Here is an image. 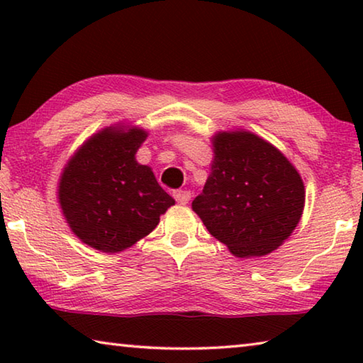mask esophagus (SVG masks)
<instances>
[{
  "instance_id": "1",
  "label": "esophagus",
  "mask_w": 363,
  "mask_h": 363,
  "mask_svg": "<svg viewBox=\"0 0 363 363\" xmlns=\"http://www.w3.org/2000/svg\"><path fill=\"white\" fill-rule=\"evenodd\" d=\"M173 196L176 199L177 203L186 205V203H189V200H190V192H189V190H174Z\"/></svg>"
}]
</instances>
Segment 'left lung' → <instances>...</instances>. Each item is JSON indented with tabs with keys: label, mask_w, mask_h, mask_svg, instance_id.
Instances as JSON below:
<instances>
[{
	"label": "left lung",
	"mask_w": 363,
	"mask_h": 363,
	"mask_svg": "<svg viewBox=\"0 0 363 363\" xmlns=\"http://www.w3.org/2000/svg\"><path fill=\"white\" fill-rule=\"evenodd\" d=\"M214 158L192 210L237 257L277 250L304 210V184L279 149L250 131L213 138Z\"/></svg>",
	"instance_id": "obj_1"
}]
</instances>
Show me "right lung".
<instances>
[{"label": "right lung", "instance_id": "right-lung-1", "mask_svg": "<svg viewBox=\"0 0 363 363\" xmlns=\"http://www.w3.org/2000/svg\"><path fill=\"white\" fill-rule=\"evenodd\" d=\"M145 138L136 126L106 128L79 147L60 176L59 203L72 232L102 253L133 247L174 205L152 169L136 162Z\"/></svg>", "mask_w": 363, "mask_h": 363}]
</instances>
